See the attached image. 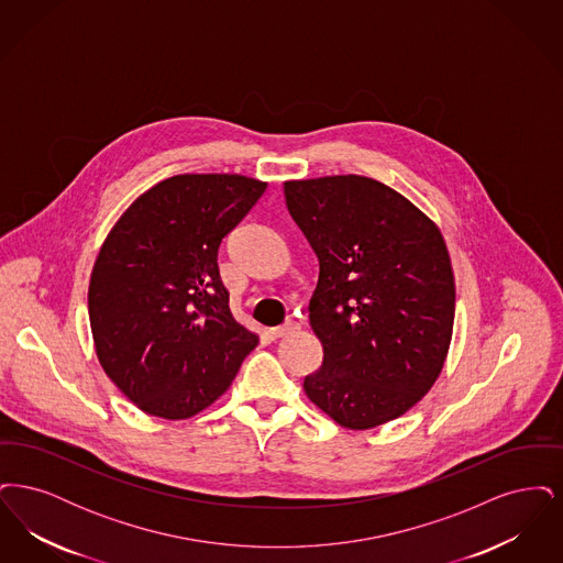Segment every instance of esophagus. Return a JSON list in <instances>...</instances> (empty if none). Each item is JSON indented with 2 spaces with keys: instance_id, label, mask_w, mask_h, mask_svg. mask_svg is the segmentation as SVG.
Instances as JSON below:
<instances>
[{
  "instance_id": "obj_1",
  "label": "esophagus",
  "mask_w": 563,
  "mask_h": 563,
  "mask_svg": "<svg viewBox=\"0 0 563 563\" xmlns=\"http://www.w3.org/2000/svg\"><path fill=\"white\" fill-rule=\"evenodd\" d=\"M297 329H299V327H297V322L287 321L285 324H280V327L269 329V338H272V340H280V338H285V335L294 333Z\"/></svg>"
}]
</instances>
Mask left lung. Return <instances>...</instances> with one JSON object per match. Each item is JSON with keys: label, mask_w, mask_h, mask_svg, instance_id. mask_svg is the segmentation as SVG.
<instances>
[{"label": "left lung", "mask_w": 563, "mask_h": 563, "mask_svg": "<svg viewBox=\"0 0 563 563\" xmlns=\"http://www.w3.org/2000/svg\"><path fill=\"white\" fill-rule=\"evenodd\" d=\"M285 202L319 257L310 327L322 365L308 399L350 430L386 424L420 401L452 344L455 285L439 225L361 175L285 181Z\"/></svg>", "instance_id": "left-lung-1"}]
</instances>
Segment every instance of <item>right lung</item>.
I'll list each match as a JSON object with an SVG mask.
<instances>
[{"instance_id": "obj_1", "label": "right lung", "mask_w": 563, "mask_h": 563, "mask_svg": "<svg viewBox=\"0 0 563 563\" xmlns=\"http://www.w3.org/2000/svg\"><path fill=\"white\" fill-rule=\"evenodd\" d=\"M266 188L236 173L175 175L109 230L88 285L90 331L103 372L141 411L200 413L257 346L232 317L217 253Z\"/></svg>"}]
</instances>
